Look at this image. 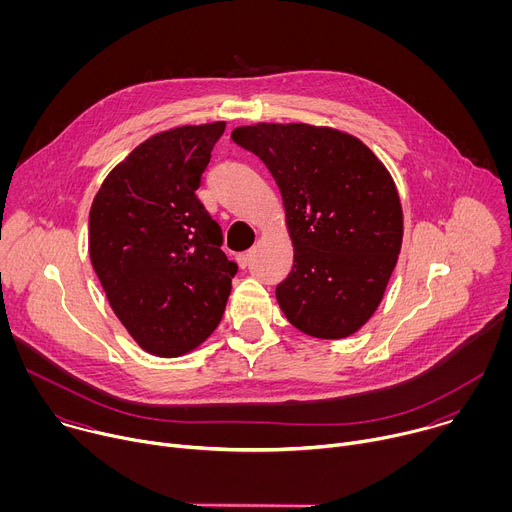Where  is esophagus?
Segmentation results:
<instances>
[{
  "label": "esophagus",
  "instance_id": "34e87169",
  "mask_svg": "<svg viewBox=\"0 0 512 512\" xmlns=\"http://www.w3.org/2000/svg\"><path fill=\"white\" fill-rule=\"evenodd\" d=\"M251 257H253V253H251V251L239 253V255H237V263H239V267H241V269H245V267L251 263Z\"/></svg>",
  "mask_w": 512,
  "mask_h": 512
}]
</instances>
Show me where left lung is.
<instances>
[{
	"instance_id": "1",
	"label": "left lung",
	"mask_w": 512,
	"mask_h": 512,
	"mask_svg": "<svg viewBox=\"0 0 512 512\" xmlns=\"http://www.w3.org/2000/svg\"><path fill=\"white\" fill-rule=\"evenodd\" d=\"M279 186L294 269L277 285L285 318L338 340L379 308L403 241V208L385 164L358 137L308 123H255L231 133Z\"/></svg>"
}]
</instances>
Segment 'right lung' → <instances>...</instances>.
Masks as SVG:
<instances>
[{"label":"right lung","mask_w":512,"mask_h":512,"mask_svg":"<svg viewBox=\"0 0 512 512\" xmlns=\"http://www.w3.org/2000/svg\"><path fill=\"white\" fill-rule=\"evenodd\" d=\"M227 123L152 135L103 180L89 214V255L107 300L133 340L174 358L221 322L237 263L196 196Z\"/></svg>","instance_id":"add662e5"}]
</instances>
